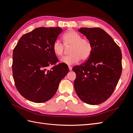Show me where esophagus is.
Masks as SVG:
<instances>
[{
	"label": "esophagus",
	"mask_w": 133,
	"mask_h": 133,
	"mask_svg": "<svg viewBox=\"0 0 133 133\" xmlns=\"http://www.w3.org/2000/svg\"><path fill=\"white\" fill-rule=\"evenodd\" d=\"M68 68H69V70H70V71H72V66H68Z\"/></svg>",
	"instance_id": "1"
}]
</instances>
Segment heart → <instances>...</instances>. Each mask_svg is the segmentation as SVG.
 Returning a JSON list of instances; mask_svg holds the SVG:
<instances>
[{
    "label": "heart",
    "instance_id": "b5f03b06",
    "mask_svg": "<svg viewBox=\"0 0 133 133\" xmlns=\"http://www.w3.org/2000/svg\"><path fill=\"white\" fill-rule=\"evenodd\" d=\"M63 44L65 46H71L70 49L71 55L63 57L61 61L67 65H71L78 63L81 59L85 61L90 57L93 46L89 40L82 38L78 33L74 30H70L63 36ZM52 49L54 54L57 57H61L64 54L65 47L58 40L53 44Z\"/></svg>",
    "mask_w": 133,
    "mask_h": 133
}]
</instances>
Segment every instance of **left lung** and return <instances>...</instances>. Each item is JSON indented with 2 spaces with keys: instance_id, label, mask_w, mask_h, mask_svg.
I'll list each match as a JSON object with an SVG mask.
<instances>
[{
  "instance_id": "8db88e82",
  "label": "left lung",
  "mask_w": 133,
  "mask_h": 133,
  "mask_svg": "<svg viewBox=\"0 0 133 133\" xmlns=\"http://www.w3.org/2000/svg\"><path fill=\"white\" fill-rule=\"evenodd\" d=\"M78 31L91 42L87 61L73 67L74 87L80 99L88 104L105 102L112 95L122 71L121 50L112 37L99 28H81Z\"/></svg>"
}]
</instances>
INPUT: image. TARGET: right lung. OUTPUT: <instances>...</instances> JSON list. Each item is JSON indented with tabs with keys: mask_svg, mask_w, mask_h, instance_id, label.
Listing matches in <instances>:
<instances>
[{
	"mask_svg": "<svg viewBox=\"0 0 133 133\" xmlns=\"http://www.w3.org/2000/svg\"><path fill=\"white\" fill-rule=\"evenodd\" d=\"M62 31L60 28L40 27L24 34L12 54V76L16 89L29 101L43 103L57 92L69 70L58 61L52 46ZM49 66L52 67L48 69Z\"/></svg>",
	"mask_w": 133,
	"mask_h": 133,
	"instance_id": "right-lung-1",
	"label": "right lung"
}]
</instances>
